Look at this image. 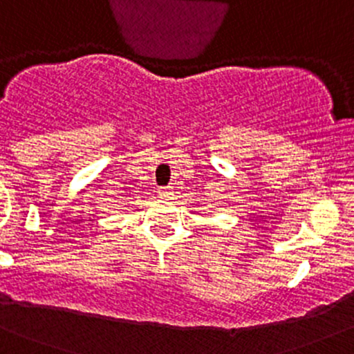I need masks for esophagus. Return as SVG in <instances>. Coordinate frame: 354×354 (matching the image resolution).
Wrapping results in <instances>:
<instances>
[{
	"label": "esophagus",
	"instance_id": "obj_1",
	"mask_svg": "<svg viewBox=\"0 0 354 354\" xmlns=\"http://www.w3.org/2000/svg\"><path fill=\"white\" fill-rule=\"evenodd\" d=\"M158 196H160V198L169 199L170 196H172V187H160L158 189Z\"/></svg>",
	"mask_w": 354,
	"mask_h": 354
}]
</instances>
